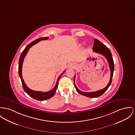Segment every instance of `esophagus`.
Listing matches in <instances>:
<instances>
[{
    "label": "esophagus",
    "mask_w": 135,
    "mask_h": 135,
    "mask_svg": "<svg viewBox=\"0 0 135 135\" xmlns=\"http://www.w3.org/2000/svg\"><path fill=\"white\" fill-rule=\"evenodd\" d=\"M74 66H75V65L73 63H70V64H69V68H72L74 67Z\"/></svg>",
    "instance_id": "esophagus-1"
}]
</instances>
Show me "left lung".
Wrapping results in <instances>:
<instances>
[{"label":"left lung","mask_w":135,"mask_h":135,"mask_svg":"<svg viewBox=\"0 0 135 135\" xmlns=\"http://www.w3.org/2000/svg\"><path fill=\"white\" fill-rule=\"evenodd\" d=\"M93 50L94 52L101 54L104 56L108 60V63L109 64V66L110 71V77L109 83H108L107 86L102 90H99L93 92H83L79 90L77 87L76 86L75 81V75L74 76V86L77 90V91L82 95L88 97L90 98H96L98 97L99 96H101L107 90L111 84L112 81V78L113 76V73L114 71V63L113 59V57L112 55V53L107 46L102 44L97 39H94V46L93 48Z\"/></svg>","instance_id":"8db88e82"}]
</instances>
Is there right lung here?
Here are the masks:
<instances>
[{
  "label": "right lung",
  "instance_id": "1",
  "mask_svg": "<svg viewBox=\"0 0 135 135\" xmlns=\"http://www.w3.org/2000/svg\"><path fill=\"white\" fill-rule=\"evenodd\" d=\"M48 38H49L48 37H42V38H38L35 40L32 41L31 43H30L29 45H28L26 46V47L25 49V50L22 51V53L20 55L19 60L18 73H19V77L21 79V83H22V84L23 89L30 97H31L33 99H36L37 100H39V101H43V100L50 99L54 96L56 91V90H57L58 85V84L59 80L60 77H61V76L62 75V74L64 73V72H65V71H64L63 72V73H62V74L58 78L56 84L54 88L52 90H51L49 91H47V92L35 91V90H31L30 89H29L27 87V85L26 84V83H25L24 80L22 78V63H23V60L25 59V56H26V55L27 54V52L28 51L30 48L33 45L37 44L38 42L40 41L41 40H47V39H48Z\"/></svg>",
  "mask_w": 135,
  "mask_h": 135
}]
</instances>
